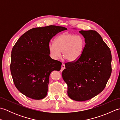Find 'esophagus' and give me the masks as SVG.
<instances>
[{
  "label": "esophagus",
  "instance_id": "obj_1",
  "mask_svg": "<svg viewBox=\"0 0 120 120\" xmlns=\"http://www.w3.org/2000/svg\"><path fill=\"white\" fill-rule=\"evenodd\" d=\"M65 68V65H64V64H62V65H61V71H62L64 69V68Z\"/></svg>",
  "mask_w": 120,
  "mask_h": 120
}]
</instances>
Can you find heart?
<instances>
[{
    "mask_svg": "<svg viewBox=\"0 0 120 120\" xmlns=\"http://www.w3.org/2000/svg\"><path fill=\"white\" fill-rule=\"evenodd\" d=\"M85 47V41L80 35L68 33L62 34L56 38L55 43H50L48 49L50 57L54 60L59 58L62 52L66 59L73 61L82 55Z\"/></svg>",
    "mask_w": 120,
    "mask_h": 120,
    "instance_id": "obj_1",
    "label": "heart"
}]
</instances>
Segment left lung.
<instances>
[{
  "label": "left lung",
  "mask_w": 120,
  "mask_h": 120,
  "mask_svg": "<svg viewBox=\"0 0 120 120\" xmlns=\"http://www.w3.org/2000/svg\"><path fill=\"white\" fill-rule=\"evenodd\" d=\"M86 45L80 57L65 64L62 75L73 100L82 101L98 95L105 88L111 74L110 48L95 30H81Z\"/></svg>",
  "instance_id": "left-lung-1"
}]
</instances>
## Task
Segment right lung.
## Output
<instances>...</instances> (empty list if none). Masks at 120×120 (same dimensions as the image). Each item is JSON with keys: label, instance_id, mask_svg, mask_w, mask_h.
Listing matches in <instances>:
<instances>
[{"label": "right lung", "instance_id": "right-lung-1", "mask_svg": "<svg viewBox=\"0 0 120 120\" xmlns=\"http://www.w3.org/2000/svg\"><path fill=\"white\" fill-rule=\"evenodd\" d=\"M67 29L54 25L34 28L25 32L12 48L10 70L14 85L20 92L34 99L47 95L49 75L59 71L62 63L49 56L50 40Z\"/></svg>", "mask_w": 120, "mask_h": 120}]
</instances>
